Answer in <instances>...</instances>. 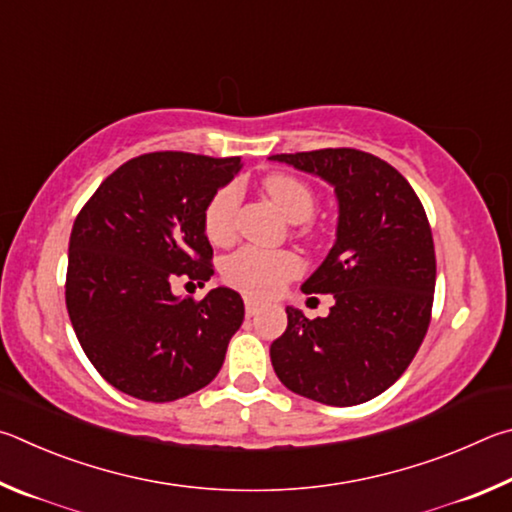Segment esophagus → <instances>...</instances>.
Returning <instances> with one entry per match:
<instances>
[{"mask_svg":"<svg viewBox=\"0 0 512 512\" xmlns=\"http://www.w3.org/2000/svg\"><path fill=\"white\" fill-rule=\"evenodd\" d=\"M258 310H261V303H258L256 299H251V297H245V312H247V317H256Z\"/></svg>","mask_w":512,"mask_h":512,"instance_id":"34e87169","label":"esophagus"}]
</instances>
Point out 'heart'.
<instances>
[{"instance_id":"b5f03b06","label":"heart","mask_w":512,"mask_h":512,"mask_svg":"<svg viewBox=\"0 0 512 512\" xmlns=\"http://www.w3.org/2000/svg\"><path fill=\"white\" fill-rule=\"evenodd\" d=\"M263 188L276 206L292 222L308 220L315 211V193L303 179L274 173L263 179ZM240 204V188L236 184L222 186L211 197L204 209V231L215 245H224L236 233V211ZM224 279L236 285L249 297H272L279 292L285 281L301 272V261L292 251H265L258 247H245L227 258L224 263Z\"/></svg>"}]
</instances>
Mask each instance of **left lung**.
Returning <instances> with one entry per match:
<instances>
[{"instance_id":"8db88e82","label":"left lung","mask_w":512,"mask_h":512,"mask_svg":"<svg viewBox=\"0 0 512 512\" xmlns=\"http://www.w3.org/2000/svg\"><path fill=\"white\" fill-rule=\"evenodd\" d=\"M272 161L335 188L337 231L306 294H333L328 317L288 306V328L270 348L279 380L303 398L351 407L387 391L414 360L434 303L436 256L423 204L380 157L324 148Z\"/></svg>"}]
</instances>
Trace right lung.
Instances as JSON below:
<instances>
[{
    "instance_id": "add662e5",
    "label": "right lung",
    "mask_w": 512,
    "mask_h": 512,
    "mask_svg": "<svg viewBox=\"0 0 512 512\" xmlns=\"http://www.w3.org/2000/svg\"><path fill=\"white\" fill-rule=\"evenodd\" d=\"M240 157L148 152L96 188L69 238L65 299L89 362L114 389L170 402L206 387L245 319L231 288L175 297V279L213 276L204 209Z\"/></svg>"
}]
</instances>
